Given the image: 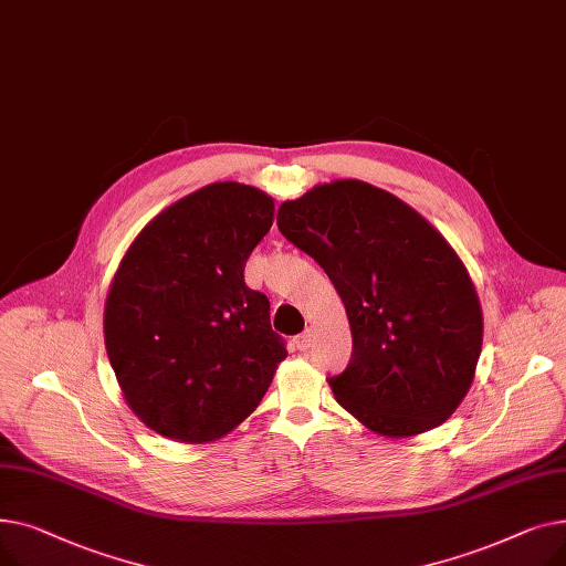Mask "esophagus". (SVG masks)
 <instances>
[{"mask_svg":"<svg viewBox=\"0 0 566 566\" xmlns=\"http://www.w3.org/2000/svg\"><path fill=\"white\" fill-rule=\"evenodd\" d=\"M312 342H314V331L312 328H307L303 335L295 337V346H298V350H307L312 346Z\"/></svg>","mask_w":566,"mask_h":566,"instance_id":"esophagus-1","label":"esophagus"}]
</instances>
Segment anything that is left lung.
I'll list each match as a JSON object with an SVG mask.
<instances>
[{
    "instance_id": "8db88e82",
    "label": "left lung",
    "mask_w": 566,
    "mask_h": 566,
    "mask_svg": "<svg viewBox=\"0 0 566 566\" xmlns=\"http://www.w3.org/2000/svg\"><path fill=\"white\" fill-rule=\"evenodd\" d=\"M277 227L333 280L353 335L335 399L367 429L406 438L442 424L482 353L478 291L452 245L408 203L355 178L284 201Z\"/></svg>"
}]
</instances>
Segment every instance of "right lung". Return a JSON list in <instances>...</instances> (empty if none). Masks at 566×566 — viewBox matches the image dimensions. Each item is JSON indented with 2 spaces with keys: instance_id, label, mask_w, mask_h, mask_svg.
Returning <instances> with one entry per match:
<instances>
[{
  "instance_id": "right-lung-1",
  "label": "right lung",
  "mask_w": 566,
  "mask_h": 566,
  "mask_svg": "<svg viewBox=\"0 0 566 566\" xmlns=\"http://www.w3.org/2000/svg\"><path fill=\"white\" fill-rule=\"evenodd\" d=\"M275 203L243 184H211L148 222L118 263L105 303V348L137 418L178 442L241 424L286 358L271 303L245 261Z\"/></svg>"
}]
</instances>
